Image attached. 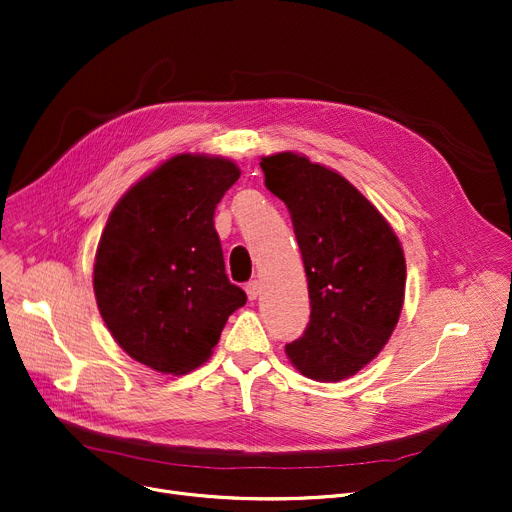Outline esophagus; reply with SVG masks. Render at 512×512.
I'll use <instances>...</instances> for the list:
<instances>
[{"instance_id": "obj_1", "label": "esophagus", "mask_w": 512, "mask_h": 512, "mask_svg": "<svg viewBox=\"0 0 512 512\" xmlns=\"http://www.w3.org/2000/svg\"><path fill=\"white\" fill-rule=\"evenodd\" d=\"M260 291H262V283H260V281H250V283L246 285V293H248V299H250V301L258 299Z\"/></svg>"}]
</instances>
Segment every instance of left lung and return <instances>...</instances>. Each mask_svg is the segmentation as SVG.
Instances as JSON below:
<instances>
[{"label":"left lung","mask_w":512,"mask_h":512,"mask_svg":"<svg viewBox=\"0 0 512 512\" xmlns=\"http://www.w3.org/2000/svg\"><path fill=\"white\" fill-rule=\"evenodd\" d=\"M266 188L287 205L301 250L311 316L287 344L291 365L316 381L367 367L396 330L406 258L396 231L338 172L283 151L262 157Z\"/></svg>","instance_id":"8db88e82"}]
</instances>
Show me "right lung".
I'll use <instances>...</instances> for the list:
<instances>
[{"label":"right lung","instance_id":"add662e5","mask_svg":"<svg viewBox=\"0 0 512 512\" xmlns=\"http://www.w3.org/2000/svg\"><path fill=\"white\" fill-rule=\"evenodd\" d=\"M227 157L178 153L114 205L94 260L100 316L137 363L164 375L201 367L246 293L229 283L215 209L238 182Z\"/></svg>","mask_w":512,"mask_h":512}]
</instances>
